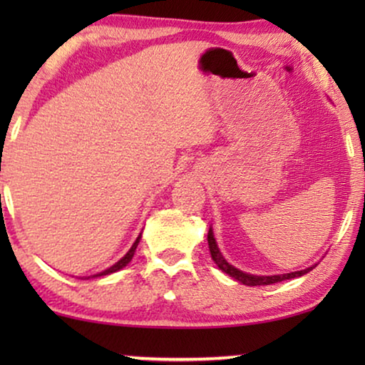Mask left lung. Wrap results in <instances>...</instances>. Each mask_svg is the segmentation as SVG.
I'll return each instance as SVG.
<instances>
[{"mask_svg": "<svg viewBox=\"0 0 365 365\" xmlns=\"http://www.w3.org/2000/svg\"><path fill=\"white\" fill-rule=\"evenodd\" d=\"M207 244H209V251H211V257L212 261L216 262V266L221 269L222 272H226L227 276H231L232 279H236L237 282L246 284V286H271V284L276 282H282L287 281V279H294V277H301L304 274H307L309 271H312V267L304 269V271H296V272H289V274H277V276H252V274L242 272L236 269L234 266H231L226 259L222 257L221 251H219L216 239H214L212 229H209L207 232Z\"/></svg>", "mask_w": 365, "mask_h": 365, "instance_id": "left-lung-1", "label": "left lung"}]
</instances>
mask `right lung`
Wrapping results in <instances>:
<instances>
[{
	"label": "right lung",
	"instance_id": "add662e5",
	"mask_svg": "<svg viewBox=\"0 0 365 365\" xmlns=\"http://www.w3.org/2000/svg\"><path fill=\"white\" fill-rule=\"evenodd\" d=\"M139 239H141V234H139L138 239H136V241H134V244H133V246H131V249H129V251L126 252V256H124L123 259H119V261H118L116 264H114V266H111V267H109V269H106V271H103V272L96 274V276H89V277L108 276V274H113V272L119 271V269H123L124 266H128V264L131 262V259H133V256H134V252H136V247H138V244H139ZM89 277H84V279H89Z\"/></svg>",
	"mask_w": 365,
	"mask_h": 365
}]
</instances>
